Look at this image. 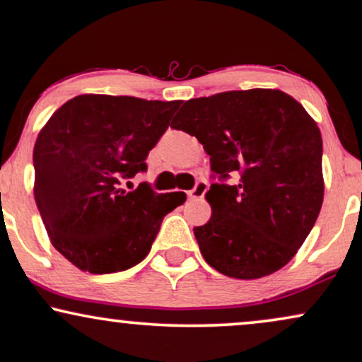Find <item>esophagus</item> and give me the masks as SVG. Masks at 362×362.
Instances as JSON below:
<instances>
[{
  "instance_id": "34e87169",
  "label": "esophagus",
  "mask_w": 362,
  "mask_h": 362,
  "mask_svg": "<svg viewBox=\"0 0 362 362\" xmlns=\"http://www.w3.org/2000/svg\"><path fill=\"white\" fill-rule=\"evenodd\" d=\"M206 192H207V182L206 180H199L197 184H195L194 189L187 192V195H189V199L197 200V199H202L204 194H206Z\"/></svg>"
}]
</instances>
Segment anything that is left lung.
Here are the masks:
<instances>
[{
	"label": "left lung",
	"mask_w": 362,
	"mask_h": 362,
	"mask_svg": "<svg viewBox=\"0 0 362 362\" xmlns=\"http://www.w3.org/2000/svg\"><path fill=\"white\" fill-rule=\"evenodd\" d=\"M173 128L202 143L221 180L206 194L211 219L194 228L204 259L239 280L285 267L324 200L320 129L302 104L278 89L228 90L187 101Z\"/></svg>",
	"instance_id": "8db88e82"
}]
</instances>
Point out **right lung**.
Wrapping results in <instances>:
<instances>
[{
  "instance_id": "add662e5",
  "label": "right lung",
  "mask_w": 362,
  "mask_h": 362,
  "mask_svg": "<svg viewBox=\"0 0 362 362\" xmlns=\"http://www.w3.org/2000/svg\"><path fill=\"white\" fill-rule=\"evenodd\" d=\"M180 101L82 94L57 110L33 148L35 202L52 245L82 272L103 275L146 258L163 217L185 202L148 184L126 192L123 178L146 156Z\"/></svg>"
}]
</instances>
